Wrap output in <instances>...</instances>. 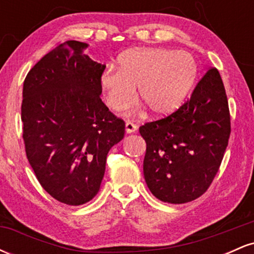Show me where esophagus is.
Listing matches in <instances>:
<instances>
[{"label": "esophagus", "mask_w": 254, "mask_h": 254, "mask_svg": "<svg viewBox=\"0 0 254 254\" xmlns=\"http://www.w3.org/2000/svg\"><path fill=\"white\" fill-rule=\"evenodd\" d=\"M125 130H127V133H132L137 131V125L133 124L132 122H127L125 123Z\"/></svg>", "instance_id": "1"}]
</instances>
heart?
<instances>
[{"label":"heart","mask_w":254,"mask_h":254,"mask_svg":"<svg viewBox=\"0 0 254 254\" xmlns=\"http://www.w3.org/2000/svg\"><path fill=\"white\" fill-rule=\"evenodd\" d=\"M197 75L193 56L185 51L149 48L127 52L119 58L118 70L106 69L101 87L107 105L115 111L138 99L155 116L174 112L188 97Z\"/></svg>","instance_id":"b5f03b06"}]
</instances>
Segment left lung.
Returning <instances> with one entry per match:
<instances>
[{
  "instance_id": "8db88e82",
  "label": "left lung",
  "mask_w": 254,
  "mask_h": 254,
  "mask_svg": "<svg viewBox=\"0 0 254 254\" xmlns=\"http://www.w3.org/2000/svg\"><path fill=\"white\" fill-rule=\"evenodd\" d=\"M147 149L144 179L151 193L166 203L200 197L217 174L230 136L226 89L210 68L190 99L167 117L139 127Z\"/></svg>"
}]
</instances>
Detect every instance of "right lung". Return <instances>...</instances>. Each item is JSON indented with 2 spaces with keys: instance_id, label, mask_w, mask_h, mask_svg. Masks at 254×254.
Masks as SVG:
<instances>
[{
  "instance_id": "obj_1",
  "label": "right lung",
  "mask_w": 254,
  "mask_h": 254,
  "mask_svg": "<svg viewBox=\"0 0 254 254\" xmlns=\"http://www.w3.org/2000/svg\"><path fill=\"white\" fill-rule=\"evenodd\" d=\"M68 40L28 71L22 89V137L28 162L43 189L68 205L95 197L106 156L124 137L125 123L101 100L104 64Z\"/></svg>"
}]
</instances>
